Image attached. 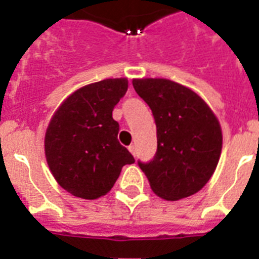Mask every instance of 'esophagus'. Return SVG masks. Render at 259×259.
<instances>
[{"mask_svg":"<svg viewBox=\"0 0 259 259\" xmlns=\"http://www.w3.org/2000/svg\"><path fill=\"white\" fill-rule=\"evenodd\" d=\"M129 150H130V153L133 154V156H136V146L130 145L129 146Z\"/></svg>","mask_w":259,"mask_h":259,"instance_id":"34e87169","label":"esophagus"}]
</instances>
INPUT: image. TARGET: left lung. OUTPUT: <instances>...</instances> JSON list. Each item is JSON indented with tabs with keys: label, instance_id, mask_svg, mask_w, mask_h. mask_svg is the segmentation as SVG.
Wrapping results in <instances>:
<instances>
[{
	"label": "left lung",
	"instance_id": "8db88e82",
	"mask_svg": "<svg viewBox=\"0 0 259 259\" xmlns=\"http://www.w3.org/2000/svg\"><path fill=\"white\" fill-rule=\"evenodd\" d=\"M133 87L150 107L157 127L154 157L138 160L153 192L165 200L199 192L221 157L217 117L192 90L168 79H134Z\"/></svg>",
	"mask_w": 259,
	"mask_h": 259
}]
</instances>
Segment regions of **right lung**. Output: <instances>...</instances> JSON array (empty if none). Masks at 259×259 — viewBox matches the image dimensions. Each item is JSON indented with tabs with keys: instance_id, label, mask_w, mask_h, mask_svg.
Wrapping results in <instances>:
<instances>
[{
	"instance_id": "right-lung-1",
	"label": "right lung",
	"mask_w": 259,
	"mask_h": 259,
	"mask_svg": "<svg viewBox=\"0 0 259 259\" xmlns=\"http://www.w3.org/2000/svg\"><path fill=\"white\" fill-rule=\"evenodd\" d=\"M127 79H106L75 91L55 113L46 133V157L60 187L97 199L113 188L122 166L136 160L118 141L113 110Z\"/></svg>"
}]
</instances>
